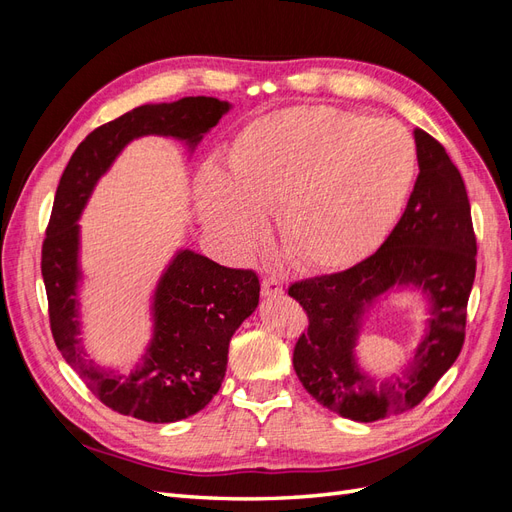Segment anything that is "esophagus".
Returning <instances> with one entry per match:
<instances>
[{
	"mask_svg": "<svg viewBox=\"0 0 512 512\" xmlns=\"http://www.w3.org/2000/svg\"><path fill=\"white\" fill-rule=\"evenodd\" d=\"M282 294H284V284L277 280V277H265V280H262V297L275 299V297H282Z\"/></svg>",
	"mask_w": 512,
	"mask_h": 512,
	"instance_id": "obj_1",
	"label": "esophagus"
}]
</instances>
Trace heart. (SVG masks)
<instances>
[{
	"label": "heart",
	"instance_id": "1",
	"mask_svg": "<svg viewBox=\"0 0 512 512\" xmlns=\"http://www.w3.org/2000/svg\"><path fill=\"white\" fill-rule=\"evenodd\" d=\"M416 177L406 128L335 106H292L245 126L228 175H198V215L228 258L243 262L267 241L275 213L280 243L301 267L335 271L386 239Z\"/></svg>",
	"mask_w": 512,
	"mask_h": 512
}]
</instances>
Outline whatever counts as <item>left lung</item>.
I'll return each mask as SVG.
<instances>
[{
    "label": "left lung",
    "instance_id": "8db88e82",
    "mask_svg": "<svg viewBox=\"0 0 512 512\" xmlns=\"http://www.w3.org/2000/svg\"><path fill=\"white\" fill-rule=\"evenodd\" d=\"M418 173L408 207L376 254L346 271L288 288L309 318L292 365L318 404L359 423L408 412L446 374L466 337V309L476 273V237L466 185L446 149L414 130ZM397 287L428 301L426 333L409 365L391 379L365 375L355 361L362 320Z\"/></svg>",
    "mask_w": 512,
    "mask_h": 512
}]
</instances>
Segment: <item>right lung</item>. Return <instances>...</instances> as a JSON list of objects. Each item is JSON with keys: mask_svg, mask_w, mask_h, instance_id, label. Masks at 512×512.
<instances>
[{"mask_svg": "<svg viewBox=\"0 0 512 512\" xmlns=\"http://www.w3.org/2000/svg\"><path fill=\"white\" fill-rule=\"evenodd\" d=\"M228 111V102L207 96L138 106L96 128L76 147L55 192L42 243V280L55 346L104 406L147 423L188 418L220 391L230 337L258 307V275L179 250L153 292L151 342L130 374H119L87 359L79 337V218L100 177L134 138L173 136L194 151Z\"/></svg>", "mask_w": 512, "mask_h": 512, "instance_id": "add662e5", "label": "right lung"}]
</instances>
